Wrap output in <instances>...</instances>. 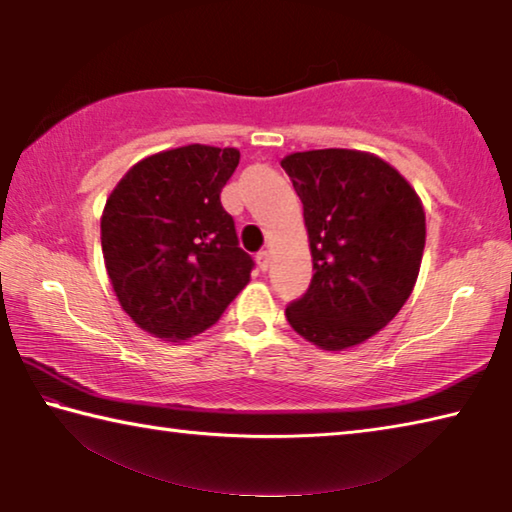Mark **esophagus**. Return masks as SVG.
<instances>
[{
    "label": "esophagus",
    "instance_id": "1",
    "mask_svg": "<svg viewBox=\"0 0 512 512\" xmlns=\"http://www.w3.org/2000/svg\"><path fill=\"white\" fill-rule=\"evenodd\" d=\"M257 266L262 268V271H266V268L271 266V253H268V250H259V253H257Z\"/></svg>",
    "mask_w": 512,
    "mask_h": 512
}]
</instances>
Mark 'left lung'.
Here are the masks:
<instances>
[{"instance_id": "8db88e82", "label": "left lung", "mask_w": 512, "mask_h": 512, "mask_svg": "<svg viewBox=\"0 0 512 512\" xmlns=\"http://www.w3.org/2000/svg\"><path fill=\"white\" fill-rule=\"evenodd\" d=\"M280 164L302 201L316 271L287 320L320 350L352 348L411 296L427 239L422 201L400 171L366 151H302Z\"/></svg>"}]
</instances>
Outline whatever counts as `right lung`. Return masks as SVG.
I'll return each mask as SVG.
<instances>
[{
  "label": "right lung",
  "mask_w": 512,
  "mask_h": 512,
  "mask_svg": "<svg viewBox=\"0 0 512 512\" xmlns=\"http://www.w3.org/2000/svg\"><path fill=\"white\" fill-rule=\"evenodd\" d=\"M237 149L187 144L126 171L101 214V250L121 309L171 343L201 334L250 282L221 189Z\"/></svg>",
  "instance_id": "obj_1"
}]
</instances>
